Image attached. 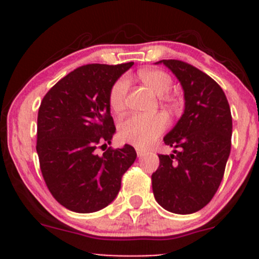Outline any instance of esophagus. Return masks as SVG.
I'll return each mask as SVG.
<instances>
[{"mask_svg": "<svg viewBox=\"0 0 259 259\" xmlns=\"http://www.w3.org/2000/svg\"><path fill=\"white\" fill-rule=\"evenodd\" d=\"M144 153H145V151L143 150L142 148H139V146H138V148H137V154H138V156H139V158H142V156L144 155Z\"/></svg>", "mask_w": 259, "mask_h": 259, "instance_id": "obj_1", "label": "esophagus"}]
</instances>
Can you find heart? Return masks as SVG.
Segmentation results:
<instances>
[{
    "label": "heart",
    "mask_w": 259,
    "mask_h": 259,
    "mask_svg": "<svg viewBox=\"0 0 259 259\" xmlns=\"http://www.w3.org/2000/svg\"><path fill=\"white\" fill-rule=\"evenodd\" d=\"M138 76L158 95H165L173 88V79L168 72L163 70H140ZM127 89H129V81L126 76L119 77L111 86L109 93V105L116 113L125 108ZM166 126H168V119L165 115L158 114L153 116L129 115L119 122L117 133L122 142L137 146H145L155 140L166 129Z\"/></svg>",
    "instance_id": "1"
}]
</instances>
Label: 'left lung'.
Returning <instances> with one entry per match:
<instances>
[{
	"label": "left lung",
	"mask_w": 259,
	"mask_h": 259,
	"mask_svg": "<svg viewBox=\"0 0 259 259\" xmlns=\"http://www.w3.org/2000/svg\"><path fill=\"white\" fill-rule=\"evenodd\" d=\"M159 62L182 83L185 110L164 138L176 150L159 155L153 193L164 209L190 214L210 202L223 179L232 145L231 108L221 86L205 72L180 60Z\"/></svg>",
	"instance_id": "1"
}]
</instances>
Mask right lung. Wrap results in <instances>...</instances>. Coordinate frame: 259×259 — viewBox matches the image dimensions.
<instances>
[{
    "mask_svg": "<svg viewBox=\"0 0 259 259\" xmlns=\"http://www.w3.org/2000/svg\"><path fill=\"white\" fill-rule=\"evenodd\" d=\"M133 65H83L55 83L41 101L36 144L40 169L52 197L67 209L93 213L110 204L137 159L127 144L97 154L115 133L110 89Z\"/></svg>",
    "mask_w": 259,
    "mask_h": 259,
    "instance_id": "obj_1",
    "label": "right lung"
}]
</instances>
